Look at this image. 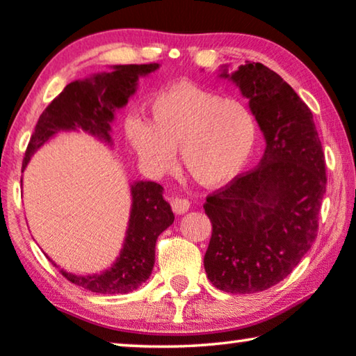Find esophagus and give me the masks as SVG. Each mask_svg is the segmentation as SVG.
Returning <instances> with one entry per match:
<instances>
[{
    "label": "esophagus",
    "instance_id": "34e87169",
    "mask_svg": "<svg viewBox=\"0 0 356 356\" xmlns=\"http://www.w3.org/2000/svg\"><path fill=\"white\" fill-rule=\"evenodd\" d=\"M172 211L177 213V216H182L190 209V201L185 200V198H176L172 200Z\"/></svg>",
    "mask_w": 356,
    "mask_h": 356
}]
</instances>
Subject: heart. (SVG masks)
<instances>
[{"mask_svg": "<svg viewBox=\"0 0 356 356\" xmlns=\"http://www.w3.org/2000/svg\"><path fill=\"white\" fill-rule=\"evenodd\" d=\"M149 122L127 123L128 143L152 172L171 166L202 187H218L238 174L252 154L257 123L249 107L191 83L163 90L149 104Z\"/></svg>", "mask_w": 356, "mask_h": 356, "instance_id": "heart-1", "label": "heart"}]
</instances>
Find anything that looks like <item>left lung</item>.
I'll return each instance as SVG.
<instances>
[{
    "label": "left lung",
    "mask_w": 356,
    "mask_h": 356,
    "mask_svg": "<svg viewBox=\"0 0 356 356\" xmlns=\"http://www.w3.org/2000/svg\"><path fill=\"white\" fill-rule=\"evenodd\" d=\"M266 139L261 161L209 195L207 279L227 293L284 280L312 247L326 191L325 154L312 112L277 72L245 61L233 74Z\"/></svg>",
    "instance_id": "8db88e82"
}]
</instances>
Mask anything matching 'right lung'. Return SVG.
<instances>
[{
  "instance_id": "obj_1",
  "label": "right lung",
  "mask_w": 356,
  "mask_h": 356,
  "mask_svg": "<svg viewBox=\"0 0 356 356\" xmlns=\"http://www.w3.org/2000/svg\"><path fill=\"white\" fill-rule=\"evenodd\" d=\"M155 70H158V63L118 65L112 72L67 83L39 117L22 166L25 169L31 155L58 131L79 128L112 144L109 131L114 112L125 106L128 98L136 92L139 76ZM131 196L127 238L117 261L109 269L92 275H76L60 269L63 277L101 295H125L139 289L150 277L155 264L156 239L172 225L174 213L171 206L163 200L160 184L144 180L134 182Z\"/></svg>"
}]
</instances>
